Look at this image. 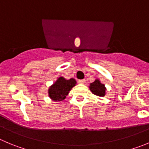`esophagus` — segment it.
<instances>
[{"instance_id":"obj_1","label":"esophagus","mask_w":149,"mask_h":149,"mask_svg":"<svg viewBox=\"0 0 149 149\" xmlns=\"http://www.w3.org/2000/svg\"><path fill=\"white\" fill-rule=\"evenodd\" d=\"M78 82H79V84H84V83H85V79H81V80H79V81H78Z\"/></svg>"}]
</instances>
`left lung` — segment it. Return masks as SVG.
Returning a JSON list of instances; mask_svg holds the SVG:
<instances>
[{
  "instance_id": "obj_1",
  "label": "left lung",
  "mask_w": 149,
  "mask_h": 149,
  "mask_svg": "<svg viewBox=\"0 0 149 149\" xmlns=\"http://www.w3.org/2000/svg\"><path fill=\"white\" fill-rule=\"evenodd\" d=\"M90 90L92 92V93L95 95H98L100 97L105 96L107 93V88L104 85V84H102L100 81V79H96L93 82L90 84L89 86Z\"/></svg>"
}]
</instances>
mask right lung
<instances>
[{
  "label": "right lung",
  "instance_id": "obj_1",
  "mask_svg": "<svg viewBox=\"0 0 149 149\" xmlns=\"http://www.w3.org/2000/svg\"><path fill=\"white\" fill-rule=\"evenodd\" d=\"M76 84V81L74 79L67 80L62 76H60L48 88V96L51 101L54 102L63 101Z\"/></svg>",
  "mask_w": 149,
  "mask_h": 149
}]
</instances>
